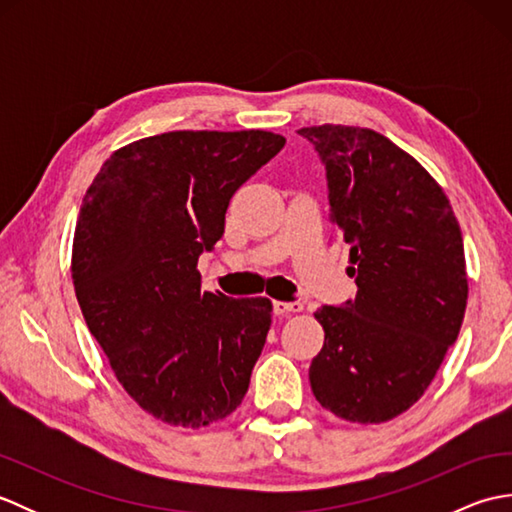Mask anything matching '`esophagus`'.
Wrapping results in <instances>:
<instances>
[{"mask_svg": "<svg viewBox=\"0 0 512 512\" xmlns=\"http://www.w3.org/2000/svg\"><path fill=\"white\" fill-rule=\"evenodd\" d=\"M303 306L297 301H273V312L275 314H290V312H301Z\"/></svg>", "mask_w": 512, "mask_h": 512, "instance_id": "1", "label": "esophagus"}]
</instances>
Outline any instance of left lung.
I'll return each instance as SVG.
<instances>
[{
  "label": "left lung",
  "mask_w": 512,
  "mask_h": 512,
  "mask_svg": "<svg viewBox=\"0 0 512 512\" xmlns=\"http://www.w3.org/2000/svg\"><path fill=\"white\" fill-rule=\"evenodd\" d=\"M328 171L332 224L350 244L358 292L323 306L310 387L323 409L358 424L416 405L462 328L469 279L447 193L383 134L356 125L301 127Z\"/></svg>",
  "instance_id": "obj_1"
}]
</instances>
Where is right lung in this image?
<instances>
[{"instance_id":"obj_1","label":"right lung","mask_w":512,"mask_h":512,"mask_svg":"<svg viewBox=\"0 0 512 512\" xmlns=\"http://www.w3.org/2000/svg\"><path fill=\"white\" fill-rule=\"evenodd\" d=\"M284 145L264 129H178L116 149L85 191L76 299L118 383L171 427H209L244 400L273 303L202 292L198 257L222 237L233 193Z\"/></svg>"}]
</instances>
